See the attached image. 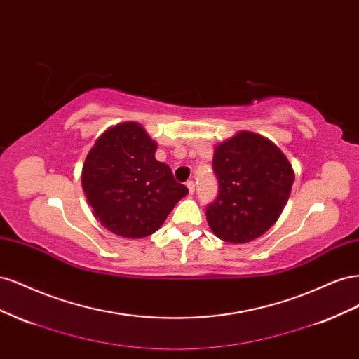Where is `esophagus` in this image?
I'll return each instance as SVG.
<instances>
[{"mask_svg":"<svg viewBox=\"0 0 359 359\" xmlns=\"http://www.w3.org/2000/svg\"><path fill=\"white\" fill-rule=\"evenodd\" d=\"M187 189H189L190 194L194 193V182L193 181H187Z\"/></svg>","mask_w":359,"mask_h":359,"instance_id":"obj_1","label":"esophagus"}]
</instances>
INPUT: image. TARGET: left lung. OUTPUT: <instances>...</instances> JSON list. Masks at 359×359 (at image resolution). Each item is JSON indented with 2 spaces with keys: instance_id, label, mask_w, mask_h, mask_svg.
I'll return each instance as SVG.
<instances>
[{
  "instance_id": "8db88e82",
  "label": "left lung",
  "mask_w": 359,
  "mask_h": 359,
  "mask_svg": "<svg viewBox=\"0 0 359 359\" xmlns=\"http://www.w3.org/2000/svg\"><path fill=\"white\" fill-rule=\"evenodd\" d=\"M219 196L206 206V220L220 240L253 241L273 226L295 181L292 165L266 137L240 132L214 149Z\"/></svg>"
}]
</instances>
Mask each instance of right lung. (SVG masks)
<instances>
[{
	"instance_id": "1",
	"label": "right lung",
	"mask_w": 359,
	"mask_h": 359,
	"mask_svg": "<svg viewBox=\"0 0 359 359\" xmlns=\"http://www.w3.org/2000/svg\"><path fill=\"white\" fill-rule=\"evenodd\" d=\"M157 144L137 123L116 124L95 140L82 168V189L107 231L144 238L158 231L189 193L156 160Z\"/></svg>"
}]
</instances>
